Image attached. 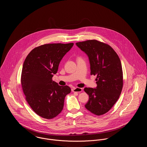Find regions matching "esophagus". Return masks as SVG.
I'll return each mask as SVG.
<instances>
[{"mask_svg": "<svg viewBox=\"0 0 147 147\" xmlns=\"http://www.w3.org/2000/svg\"><path fill=\"white\" fill-rule=\"evenodd\" d=\"M72 91L73 92H78V93H80L83 91V89L82 88H72Z\"/></svg>", "mask_w": 147, "mask_h": 147, "instance_id": "obj_1", "label": "esophagus"}]
</instances>
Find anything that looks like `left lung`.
Segmentation results:
<instances>
[{
  "mask_svg": "<svg viewBox=\"0 0 147 147\" xmlns=\"http://www.w3.org/2000/svg\"><path fill=\"white\" fill-rule=\"evenodd\" d=\"M76 44L89 57L90 75L97 76L96 88H84L89 97L85 107L96 115H103L116 103L122 90L121 60L114 50L104 42L90 40Z\"/></svg>",
  "mask_w": 147,
  "mask_h": 147,
  "instance_id": "left-lung-1",
  "label": "left lung"
}]
</instances>
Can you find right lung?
<instances>
[{"instance_id":"right-lung-1","label":"right lung","mask_w":147,"mask_h":147,"mask_svg":"<svg viewBox=\"0 0 147 147\" xmlns=\"http://www.w3.org/2000/svg\"><path fill=\"white\" fill-rule=\"evenodd\" d=\"M73 45L58 43L39 46L28 54L23 64L21 83L25 100L45 119H53L62 111L65 97L71 91L68 86H60L52 78Z\"/></svg>"}]
</instances>
